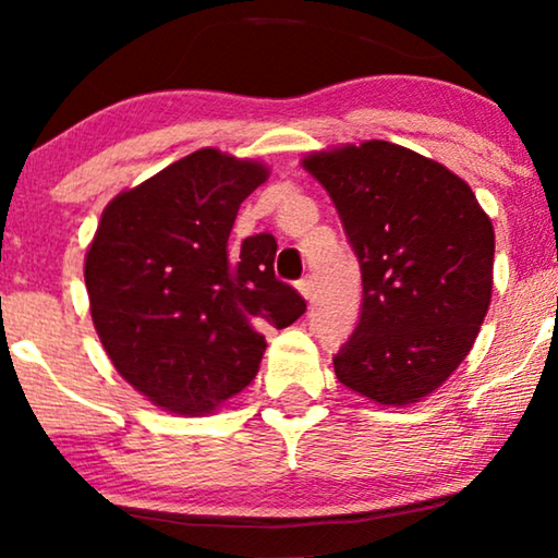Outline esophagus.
Here are the masks:
<instances>
[{
	"instance_id": "1",
	"label": "esophagus",
	"mask_w": 558,
	"mask_h": 558,
	"mask_svg": "<svg viewBox=\"0 0 558 558\" xmlns=\"http://www.w3.org/2000/svg\"><path fill=\"white\" fill-rule=\"evenodd\" d=\"M296 289H300V294L310 302L312 294H315V281H312L310 277H304L302 281H296Z\"/></svg>"
}]
</instances>
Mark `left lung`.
<instances>
[{"instance_id":"8db88e82","label":"left lung","mask_w":558,"mask_h":558,"mask_svg":"<svg viewBox=\"0 0 558 558\" xmlns=\"http://www.w3.org/2000/svg\"><path fill=\"white\" fill-rule=\"evenodd\" d=\"M302 167L361 264V319L335 376L380 407L422 401L468 357L490 307V216L452 170L391 142L310 151Z\"/></svg>"}]
</instances>
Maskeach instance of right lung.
<instances>
[{
    "label": "right lung",
    "mask_w": 558,
    "mask_h": 558,
    "mask_svg": "<svg viewBox=\"0 0 558 558\" xmlns=\"http://www.w3.org/2000/svg\"><path fill=\"white\" fill-rule=\"evenodd\" d=\"M269 167L205 147L106 205L86 251L90 317L119 376L155 407L203 416L256 378L266 327L307 304L274 277L277 241L228 248Z\"/></svg>",
    "instance_id": "right-lung-1"
}]
</instances>
